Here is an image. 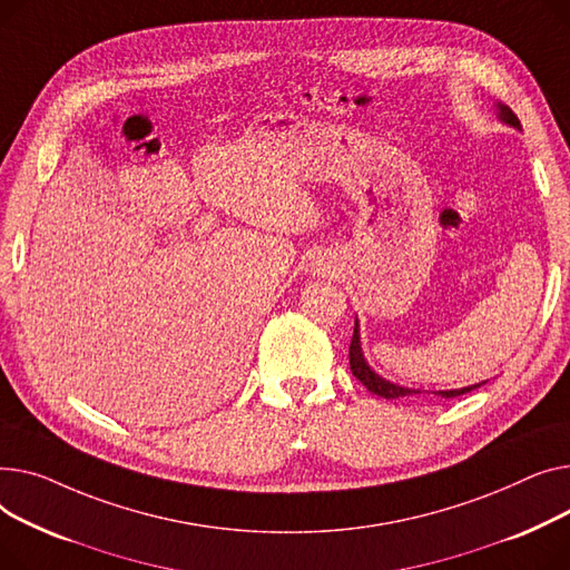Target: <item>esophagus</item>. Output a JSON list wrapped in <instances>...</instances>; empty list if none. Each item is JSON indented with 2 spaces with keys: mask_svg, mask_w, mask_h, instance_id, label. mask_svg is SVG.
<instances>
[{
  "mask_svg": "<svg viewBox=\"0 0 570 570\" xmlns=\"http://www.w3.org/2000/svg\"><path fill=\"white\" fill-rule=\"evenodd\" d=\"M315 269H317V274H322V276H331V264H326L324 259H320V262L315 264Z\"/></svg>",
  "mask_w": 570,
  "mask_h": 570,
  "instance_id": "1",
  "label": "esophagus"
}]
</instances>
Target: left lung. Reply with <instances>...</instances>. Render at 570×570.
I'll return each instance as SVG.
<instances>
[{"label": "left lung", "instance_id": "left-lung-1", "mask_svg": "<svg viewBox=\"0 0 570 570\" xmlns=\"http://www.w3.org/2000/svg\"><path fill=\"white\" fill-rule=\"evenodd\" d=\"M494 110H497L499 121H504L507 126L522 130L520 119L513 115V110H511L509 106H501V104H497V106H494ZM350 367H352L354 377H356V380H358L367 391L375 393V395H380V397H386V400H400V397H407V395H421V393H434V395H440V397H458V395H464V393H470V391H474V389H479V386H483V384H485V382H481V384L462 386V389L421 391V389H410V386H400V384L389 382L386 377H382L380 373H375L373 367H371V363H367V361H365V356H363L358 320H354V336H352V345H350Z\"/></svg>", "mask_w": 570, "mask_h": 570}]
</instances>
